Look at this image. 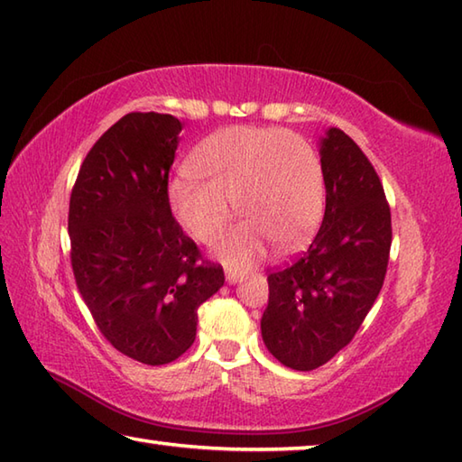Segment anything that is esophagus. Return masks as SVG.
Wrapping results in <instances>:
<instances>
[{
  "label": "esophagus",
  "mask_w": 462,
  "mask_h": 462,
  "mask_svg": "<svg viewBox=\"0 0 462 462\" xmlns=\"http://www.w3.org/2000/svg\"><path fill=\"white\" fill-rule=\"evenodd\" d=\"M225 280H227V283H229V285H233V283L241 282V280H243V275H241V273H237V272H231V269H229V272L225 273Z\"/></svg>",
  "instance_id": "34e87169"
}]
</instances>
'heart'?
<instances>
[{"label":"heart","instance_id":"heart-1","mask_svg":"<svg viewBox=\"0 0 462 462\" xmlns=\"http://www.w3.org/2000/svg\"><path fill=\"white\" fill-rule=\"evenodd\" d=\"M190 169L169 185L180 227L197 241L215 237L231 208L243 215L213 249L229 265H249L265 254L298 249L319 225L326 203L324 171L301 136L282 128L229 126L197 146Z\"/></svg>","mask_w":462,"mask_h":462}]
</instances>
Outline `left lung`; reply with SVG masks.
Returning a JSON list of instances; mask_svg holds the SVG:
<instances>
[{"label":"left lung","instance_id":"8db88e82","mask_svg":"<svg viewBox=\"0 0 462 462\" xmlns=\"http://www.w3.org/2000/svg\"><path fill=\"white\" fill-rule=\"evenodd\" d=\"M324 221L293 265L269 273L261 318L267 350L283 366L316 370L352 342L384 283L393 223L384 189L344 130L319 141Z\"/></svg>","mask_w":462,"mask_h":462}]
</instances>
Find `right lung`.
Listing matches in <instances>:
<instances>
[{"label": "right lung", "mask_w": 462, "mask_h": 462, "mask_svg": "<svg viewBox=\"0 0 462 462\" xmlns=\"http://www.w3.org/2000/svg\"><path fill=\"white\" fill-rule=\"evenodd\" d=\"M182 123L130 112L86 154L69 197L76 285L102 336L128 358L161 366L195 342L197 310L225 283L182 233L169 171Z\"/></svg>", "instance_id": "right-lung-1"}]
</instances>
